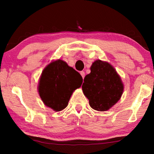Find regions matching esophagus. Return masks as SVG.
<instances>
[{
	"mask_svg": "<svg viewBox=\"0 0 154 154\" xmlns=\"http://www.w3.org/2000/svg\"><path fill=\"white\" fill-rule=\"evenodd\" d=\"M81 76H82V78H83V79H84V77H85V72H84V71H81Z\"/></svg>",
	"mask_w": 154,
	"mask_h": 154,
	"instance_id": "obj_1",
	"label": "esophagus"
}]
</instances>
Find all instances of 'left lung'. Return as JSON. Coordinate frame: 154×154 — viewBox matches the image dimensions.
Masks as SVG:
<instances>
[{
    "label": "left lung",
    "instance_id": "8db88e82",
    "mask_svg": "<svg viewBox=\"0 0 154 154\" xmlns=\"http://www.w3.org/2000/svg\"><path fill=\"white\" fill-rule=\"evenodd\" d=\"M86 75L82 90L94 110L106 111L116 104L123 92V84L115 69L106 62L92 63Z\"/></svg>",
    "mask_w": 154,
    "mask_h": 154
}]
</instances>
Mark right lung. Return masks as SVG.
<instances>
[{
  "instance_id": "right-lung-1",
  "label": "right lung",
  "mask_w": 154,
  "mask_h": 154,
  "mask_svg": "<svg viewBox=\"0 0 154 154\" xmlns=\"http://www.w3.org/2000/svg\"><path fill=\"white\" fill-rule=\"evenodd\" d=\"M83 83L81 74L63 60L48 65L40 78L39 95L46 106L60 111L68 105L71 94Z\"/></svg>"
}]
</instances>
